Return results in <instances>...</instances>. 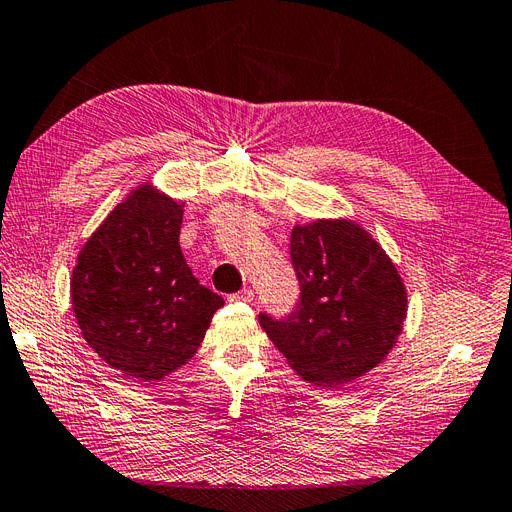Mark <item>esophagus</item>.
<instances>
[{
    "instance_id": "1",
    "label": "esophagus",
    "mask_w": 512,
    "mask_h": 512,
    "mask_svg": "<svg viewBox=\"0 0 512 512\" xmlns=\"http://www.w3.org/2000/svg\"><path fill=\"white\" fill-rule=\"evenodd\" d=\"M230 301H243V303H250V301H254V290H252V288H241L237 294H232Z\"/></svg>"
}]
</instances>
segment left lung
Returning <instances> with one entry per match:
<instances>
[{"instance_id": "8db88e82", "label": "left lung", "mask_w": 512, "mask_h": 512, "mask_svg": "<svg viewBox=\"0 0 512 512\" xmlns=\"http://www.w3.org/2000/svg\"><path fill=\"white\" fill-rule=\"evenodd\" d=\"M290 260L299 303L260 327L288 365L316 386L352 382L395 346L408 312L404 282L382 247L348 220L294 226Z\"/></svg>"}]
</instances>
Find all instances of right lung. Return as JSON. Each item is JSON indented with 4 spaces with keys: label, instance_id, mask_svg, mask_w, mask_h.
Returning a JSON list of instances; mask_svg holds the SVG:
<instances>
[{
    "label": "right lung",
    "instance_id": "right-lung-1",
    "mask_svg": "<svg viewBox=\"0 0 512 512\" xmlns=\"http://www.w3.org/2000/svg\"><path fill=\"white\" fill-rule=\"evenodd\" d=\"M181 220L177 200L145 183L106 215L72 271L85 342L138 382L162 380L192 359L224 305L185 262Z\"/></svg>",
    "mask_w": 512,
    "mask_h": 512
}]
</instances>
